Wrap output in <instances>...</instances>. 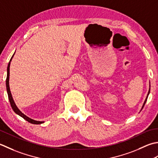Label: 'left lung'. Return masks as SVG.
Masks as SVG:
<instances>
[{"instance_id": "8db88e82", "label": "left lung", "mask_w": 158, "mask_h": 158, "mask_svg": "<svg viewBox=\"0 0 158 158\" xmlns=\"http://www.w3.org/2000/svg\"><path fill=\"white\" fill-rule=\"evenodd\" d=\"M149 93H150V89H149V92H148V94H147V98H146V99H145V101H144V104H143V107H142V109L143 108V107H144V104H145V103H146V102H147V98H148V96H149ZM142 109H141V110H142Z\"/></svg>"}]
</instances>
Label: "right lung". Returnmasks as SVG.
Instances as JSON below:
<instances>
[{
    "label": "right lung",
    "instance_id": "right-lung-1",
    "mask_svg": "<svg viewBox=\"0 0 158 158\" xmlns=\"http://www.w3.org/2000/svg\"><path fill=\"white\" fill-rule=\"evenodd\" d=\"M15 54V53H14ZM14 54H13L12 57L10 59V61H9V63L8 64V66H7V79H6V87H7V94H8V98H9V102H10V104H11V108L13 109V110H14L16 114L20 115V117H22L23 118H24V119L26 121H27L28 122H29V123H33V124H41L44 123V121H35V120H33L32 119V118L28 117L27 116H26L24 114L22 113V112L19 110L18 108L17 107V106L15 105V102L14 101V99H13L12 98V95H11V91H10V88H9V67H10V63H11V61L12 60V58L13 56H14Z\"/></svg>",
    "mask_w": 158,
    "mask_h": 158
}]
</instances>
